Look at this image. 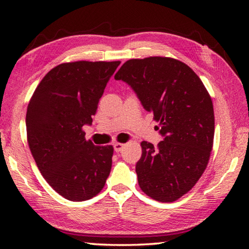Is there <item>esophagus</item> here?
<instances>
[{
    "label": "esophagus",
    "instance_id": "1",
    "mask_svg": "<svg viewBox=\"0 0 249 249\" xmlns=\"http://www.w3.org/2000/svg\"><path fill=\"white\" fill-rule=\"evenodd\" d=\"M126 146V144H123V142H115L114 144V149L116 153H120V151H122L124 149V147Z\"/></svg>",
    "mask_w": 249,
    "mask_h": 249
}]
</instances>
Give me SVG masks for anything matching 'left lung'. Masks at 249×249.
Wrapping results in <instances>:
<instances>
[{
	"instance_id": "obj_1",
	"label": "left lung",
	"mask_w": 249,
	"mask_h": 249,
	"mask_svg": "<svg viewBox=\"0 0 249 249\" xmlns=\"http://www.w3.org/2000/svg\"><path fill=\"white\" fill-rule=\"evenodd\" d=\"M114 78L133 88L165 137L157 147L141 142L140 188L156 201L175 202L195 187L209 163L214 140L212 99L195 71L170 57L129 59Z\"/></svg>"
}]
</instances>
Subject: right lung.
<instances>
[{
    "instance_id": "obj_1",
    "label": "right lung",
    "mask_w": 249,
    "mask_h": 249,
    "mask_svg": "<svg viewBox=\"0 0 249 249\" xmlns=\"http://www.w3.org/2000/svg\"><path fill=\"white\" fill-rule=\"evenodd\" d=\"M121 61H72L54 67L34 91L26 112L29 149L40 174L70 201L102 191L114 148L86 140L108 79Z\"/></svg>"
}]
</instances>
